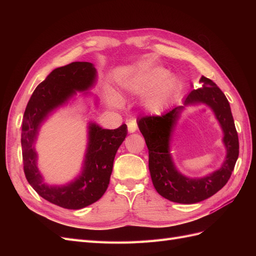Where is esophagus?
<instances>
[{
    "mask_svg": "<svg viewBox=\"0 0 256 256\" xmlns=\"http://www.w3.org/2000/svg\"><path fill=\"white\" fill-rule=\"evenodd\" d=\"M127 126H128V131H129L130 134H134V132H136V129H138V126H136V120H130V122H128Z\"/></svg>",
    "mask_w": 256,
    "mask_h": 256,
    "instance_id": "34e87169",
    "label": "esophagus"
}]
</instances>
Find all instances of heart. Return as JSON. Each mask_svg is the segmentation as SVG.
<instances>
[{"mask_svg":"<svg viewBox=\"0 0 256 256\" xmlns=\"http://www.w3.org/2000/svg\"><path fill=\"white\" fill-rule=\"evenodd\" d=\"M164 68L144 66L120 76L118 79L120 96L122 98L142 97L141 106L152 115H159L171 102L177 90V80L172 74H166ZM106 104L113 109L122 106V100L115 95H106Z\"/></svg>","mask_w":256,"mask_h":256,"instance_id":"heart-1","label":"heart"}]
</instances>
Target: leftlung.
Instances as JSON below:
<instances>
[{
  "label": "left lung",
  "instance_id": "obj_1",
  "mask_svg": "<svg viewBox=\"0 0 256 256\" xmlns=\"http://www.w3.org/2000/svg\"><path fill=\"white\" fill-rule=\"evenodd\" d=\"M200 82L203 88L192 90L182 106L161 116H145L136 120L148 148V168L154 189L161 196L180 204L198 203L222 189L230 180L239 154L238 134L226 95L206 76H202ZM202 104L213 111L220 122L227 154L218 170L202 178H190L176 168L170 154V138L185 108Z\"/></svg>",
  "mask_w": 256,
  "mask_h": 256
}]
</instances>
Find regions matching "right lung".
Masks as SVG:
<instances>
[{"label": "right lung", "mask_w": 256, "mask_h": 256, "mask_svg": "<svg viewBox=\"0 0 256 256\" xmlns=\"http://www.w3.org/2000/svg\"><path fill=\"white\" fill-rule=\"evenodd\" d=\"M97 78L94 64L88 62H74L56 68L35 88L23 115L21 146L26 180L42 198L67 209L84 208L104 194L116 152L127 136V126L122 124L118 129L110 130L100 127L96 122H88L81 171L64 184L44 182L37 166L35 145L42 124L60 108L74 102L76 92H83L85 97L92 95L90 90L96 85ZM95 104L98 106L97 98Z\"/></svg>", "instance_id": "right-lung-1"}]
</instances>
